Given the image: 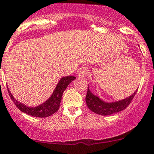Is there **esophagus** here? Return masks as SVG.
<instances>
[{"label": "esophagus", "instance_id": "1", "mask_svg": "<svg viewBox=\"0 0 154 154\" xmlns=\"http://www.w3.org/2000/svg\"><path fill=\"white\" fill-rule=\"evenodd\" d=\"M88 70H87V69H85V68H82V69H81L80 70H79V73H78V75H79V78H81V79H83V78H85L87 76V75H88Z\"/></svg>", "mask_w": 154, "mask_h": 154}]
</instances>
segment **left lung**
<instances>
[{
	"label": "left lung",
	"mask_w": 154,
	"mask_h": 154,
	"mask_svg": "<svg viewBox=\"0 0 154 154\" xmlns=\"http://www.w3.org/2000/svg\"><path fill=\"white\" fill-rule=\"evenodd\" d=\"M137 91L138 89L130 97L124 99V100L113 102V103H106V102L103 101L97 96L93 94L88 88L85 100H86V104L88 107L89 108L90 110L94 112V113L97 114V115H104V116L105 115H110L124 110L130 104Z\"/></svg>",
	"instance_id": "left-lung-1"
}]
</instances>
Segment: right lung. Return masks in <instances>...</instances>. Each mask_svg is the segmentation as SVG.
Masks as SVG:
<instances>
[{"instance_id": "right-lung-1", "label": "right lung", "mask_w": 154, "mask_h": 154, "mask_svg": "<svg viewBox=\"0 0 154 154\" xmlns=\"http://www.w3.org/2000/svg\"><path fill=\"white\" fill-rule=\"evenodd\" d=\"M75 79V77L72 76V75L61 78L56 86L54 92L48 98V100H47L42 104L36 106V107H28L23 103L17 101L12 95L8 87H7V90H8L10 98L19 110L22 111L24 113H26L27 115H30V116L36 117V118H47V117L52 115L58 110L63 91L66 90L69 84Z\"/></svg>"}]
</instances>
